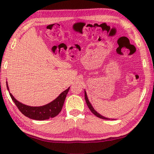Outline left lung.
Instances as JSON below:
<instances>
[{
    "instance_id": "obj_1",
    "label": "left lung",
    "mask_w": 154,
    "mask_h": 154,
    "mask_svg": "<svg viewBox=\"0 0 154 154\" xmlns=\"http://www.w3.org/2000/svg\"><path fill=\"white\" fill-rule=\"evenodd\" d=\"M85 102H86V103H87V105H88V107H89L90 110L91 111H92V113L93 114H94L95 116H97L98 118H99L104 119H110L109 118H105V117H104V116H101L100 114H99L98 113H97V112H96V111L94 110V109L93 108V106H92V105H91V103H90L89 100H88V96H87V94H86V92H85Z\"/></svg>"
}]
</instances>
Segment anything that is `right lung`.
<instances>
[{
  "label": "right lung",
  "instance_id": "add662e5",
  "mask_svg": "<svg viewBox=\"0 0 154 154\" xmlns=\"http://www.w3.org/2000/svg\"><path fill=\"white\" fill-rule=\"evenodd\" d=\"M7 90H9L7 82ZM69 88L70 87L66 90H64V92H62L52 102L41 106H30L24 105V104L17 101L10 92L9 95L18 109L25 116L30 119H35V120H45V119H48L51 118H54L60 113L62 109V106H63L66 94L69 92Z\"/></svg>",
  "mask_w": 154,
  "mask_h": 154
}]
</instances>
